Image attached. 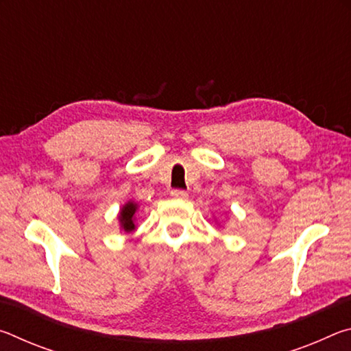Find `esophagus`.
<instances>
[{"instance_id": "esophagus-1", "label": "esophagus", "mask_w": 351, "mask_h": 351, "mask_svg": "<svg viewBox=\"0 0 351 351\" xmlns=\"http://www.w3.org/2000/svg\"><path fill=\"white\" fill-rule=\"evenodd\" d=\"M171 197H173L175 199H186L189 197V193L186 192V190H171Z\"/></svg>"}]
</instances>
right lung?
Returning <instances> with one entry per match:
<instances>
[{"label":"right lung","instance_id":"right-lung-1","mask_svg":"<svg viewBox=\"0 0 351 351\" xmlns=\"http://www.w3.org/2000/svg\"><path fill=\"white\" fill-rule=\"evenodd\" d=\"M138 212V204L134 201H128L125 206H122L121 213H119V223H121V229L125 232H133L136 229L134 226V215Z\"/></svg>","mask_w":351,"mask_h":351}]
</instances>
